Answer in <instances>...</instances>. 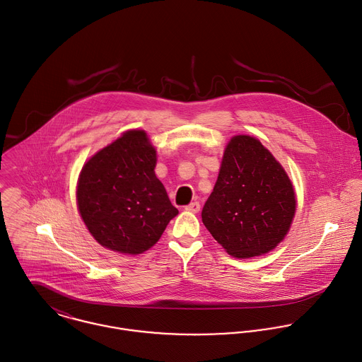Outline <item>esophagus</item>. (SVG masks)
<instances>
[{
  "label": "esophagus",
  "mask_w": 362,
  "mask_h": 362,
  "mask_svg": "<svg viewBox=\"0 0 362 362\" xmlns=\"http://www.w3.org/2000/svg\"><path fill=\"white\" fill-rule=\"evenodd\" d=\"M185 209H187V211H189V212H199V209H201V204H199L198 201L191 202L189 205H187V206H185Z\"/></svg>",
  "instance_id": "34e87169"
}]
</instances>
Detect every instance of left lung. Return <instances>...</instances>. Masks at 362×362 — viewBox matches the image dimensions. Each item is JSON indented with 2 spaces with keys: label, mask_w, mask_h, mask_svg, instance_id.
<instances>
[{
  "label": "left lung",
  "mask_w": 362,
  "mask_h": 362,
  "mask_svg": "<svg viewBox=\"0 0 362 362\" xmlns=\"http://www.w3.org/2000/svg\"><path fill=\"white\" fill-rule=\"evenodd\" d=\"M293 187L275 157L254 137L228 144L202 222L233 257L261 255L276 247L295 216Z\"/></svg>",
  "instance_id": "obj_1"
}]
</instances>
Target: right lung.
<instances>
[{"instance_id":"obj_1","label":"right lung","mask_w":362,"mask_h":362,"mask_svg":"<svg viewBox=\"0 0 362 362\" xmlns=\"http://www.w3.org/2000/svg\"><path fill=\"white\" fill-rule=\"evenodd\" d=\"M156 150L143 130L124 132L81 170L77 202L101 245L140 254L161 238L178 209L156 177Z\"/></svg>"}]
</instances>
